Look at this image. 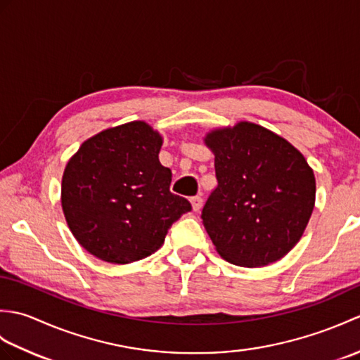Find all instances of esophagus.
<instances>
[{
	"mask_svg": "<svg viewBox=\"0 0 360 360\" xmlns=\"http://www.w3.org/2000/svg\"><path fill=\"white\" fill-rule=\"evenodd\" d=\"M190 202H192V207L195 212H200L202 207V198L201 196H192L190 198Z\"/></svg>",
	"mask_w": 360,
	"mask_h": 360,
	"instance_id": "1",
	"label": "esophagus"
}]
</instances>
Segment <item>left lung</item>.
<instances>
[{
  "label": "left lung",
  "mask_w": 360,
  "mask_h": 360,
  "mask_svg": "<svg viewBox=\"0 0 360 360\" xmlns=\"http://www.w3.org/2000/svg\"><path fill=\"white\" fill-rule=\"evenodd\" d=\"M218 186L202 223L218 254L244 267L271 264L302 238L316 202V178L286 139L250 122L213 129Z\"/></svg>",
  "instance_id": "8db88e82"
}]
</instances>
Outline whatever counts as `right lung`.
Listing matches in <instances>:
<instances>
[{"label":"right lung","instance_id":"add662e5","mask_svg":"<svg viewBox=\"0 0 360 360\" xmlns=\"http://www.w3.org/2000/svg\"><path fill=\"white\" fill-rule=\"evenodd\" d=\"M160 145L159 133L136 120L89 137L66 164L63 213L91 255L114 264L142 259L192 210L170 192L172 170L159 162Z\"/></svg>","mask_w":360,"mask_h":360}]
</instances>
